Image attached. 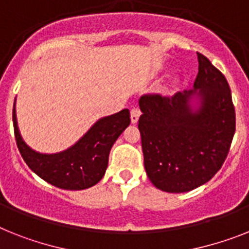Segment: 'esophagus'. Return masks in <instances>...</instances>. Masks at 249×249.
<instances>
[{
    "label": "esophagus",
    "instance_id": "1",
    "mask_svg": "<svg viewBox=\"0 0 249 249\" xmlns=\"http://www.w3.org/2000/svg\"><path fill=\"white\" fill-rule=\"evenodd\" d=\"M140 116H141V112H140L139 108H132V109H131V122H132L133 124L137 123Z\"/></svg>",
    "mask_w": 249,
    "mask_h": 249
}]
</instances>
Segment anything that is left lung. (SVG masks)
<instances>
[{"label": "left lung", "instance_id": "obj_1", "mask_svg": "<svg viewBox=\"0 0 249 249\" xmlns=\"http://www.w3.org/2000/svg\"><path fill=\"white\" fill-rule=\"evenodd\" d=\"M194 89L140 98L139 129L145 170L154 186L188 192L217 173L235 132V110L225 76L201 53ZM195 100L199 104L193 106Z\"/></svg>", "mask_w": 249, "mask_h": 249}]
</instances>
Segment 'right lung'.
I'll use <instances>...</instances> for the list:
<instances>
[{
    "instance_id": "right-lung-1",
    "label": "right lung",
    "mask_w": 249,
    "mask_h": 249,
    "mask_svg": "<svg viewBox=\"0 0 249 249\" xmlns=\"http://www.w3.org/2000/svg\"><path fill=\"white\" fill-rule=\"evenodd\" d=\"M12 121L18 151L29 168L53 186L79 191L92 187L104 177L113 143L129 126L131 118L128 109L103 117L75 145L57 154H40L26 145L18 131L15 104Z\"/></svg>"
}]
</instances>
